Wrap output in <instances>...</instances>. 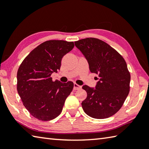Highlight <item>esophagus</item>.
<instances>
[{
  "mask_svg": "<svg viewBox=\"0 0 149 149\" xmlns=\"http://www.w3.org/2000/svg\"><path fill=\"white\" fill-rule=\"evenodd\" d=\"M81 88L82 87L78 85L77 84H76V83H74V87H73V90H77L80 89V88Z\"/></svg>",
  "mask_w": 149,
  "mask_h": 149,
  "instance_id": "obj_1",
  "label": "esophagus"
}]
</instances>
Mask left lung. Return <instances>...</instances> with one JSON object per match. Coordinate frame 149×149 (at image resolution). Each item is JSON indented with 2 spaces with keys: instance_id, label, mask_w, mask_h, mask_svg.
I'll return each mask as SVG.
<instances>
[{
  "instance_id": "1",
  "label": "left lung",
  "mask_w": 149,
  "mask_h": 149,
  "mask_svg": "<svg viewBox=\"0 0 149 149\" xmlns=\"http://www.w3.org/2000/svg\"><path fill=\"white\" fill-rule=\"evenodd\" d=\"M84 55L91 72L98 74L95 88L84 85L87 97L82 102L85 113L104 119L118 112L130 92V74L124 59L105 42L86 38L74 42Z\"/></svg>"
}]
</instances>
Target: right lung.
<instances>
[{"label": "right lung", "instance_id": "obj_1", "mask_svg": "<svg viewBox=\"0 0 149 149\" xmlns=\"http://www.w3.org/2000/svg\"><path fill=\"white\" fill-rule=\"evenodd\" d=\"M73 42L52 40L40 44L25 57L17 73V90L23 105L42 121L56 118L61 113L74 84L52 80L61 59L74 48Z\"/></svg>", "mask_w": 149, "mask_h": 149}]
</instances>
